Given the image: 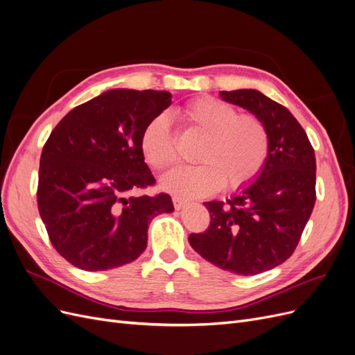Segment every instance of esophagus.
Listing matches in <instances>:
<instances>
[{
    "mask_svg": "<svg viewBox=\"0 0 355 355\" xmlns=\"http://www.w3.org/2000/svg\"><path fill=\"white\" fill-rule=\"evenodd\" d=\"M171 200H173V206H175V209H176V210H180V209L184 207L185 204H187V200H185V198L178 197V196H175V197L171 198Z\"/></svg>",
    "mask_w": 355,
    "mask_h": 355,
    "instance_id": "esophagus-1",
    "label": "esophagus"
}]
</instances>
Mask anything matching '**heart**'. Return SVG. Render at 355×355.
Here are the masks:
<instances>
[{
	"instance_id": "heart-1",
	"label": "heart",
	"mask_w": 355,
	"mask_h": 355,
	"mask_svg": "<svg viewBox=\"0 0 355 355\" xmlns=\"http://www.w3.org/2000/svg\"><path fill=\"white\" fill-rule=\"evenodd\" d=\"M192 132L202 136L197 161L201 164L171 170L161 187L168 192L204 197L220 189H240L259 175L270 154V135L252 114H239L234 106L213 98L189 102L179 112ZM141 153L146 164L164 170L178 161V149L168 120L158 115L141 136Z\"/></svg>"
}]
</instances>
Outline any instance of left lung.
Returning a JSON list of instances; mask_svg holds the SVG:
<instances>
[{
  "label": "left lung",
  "instance_id": "left-lung-1",
  "mask_svg": "<svg viewBox=\"0 0 355 355\" xmlns=\"http://www.w3.org/2000/svg\"><path fill=\"white\" fill-rule=\"evenodd\" d=\"M219 94L265 124L270 154L256 179L230 200L204 202L210 227L188 240L222 270L256 275L283 263L296 249L315 204V154L286 106L253 89Z\"/></svg>",
  "mask_w": 355,
  "mask_h": 355
}]
</instances>
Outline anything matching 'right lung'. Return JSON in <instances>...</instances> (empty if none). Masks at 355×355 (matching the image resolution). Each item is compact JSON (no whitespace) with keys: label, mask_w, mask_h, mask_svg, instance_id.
Instances as JSON below:
<instances>
[{"label":"right lung","mask_w":355,"mask_h":355,"mask_svg":"<svg viewBox=\"0 0 355 355\" xmlns=\"http://www.w3.org/2000/svg\"><path fill=\"white\" fill-rule=\"evenodd\" d=\"M170 103L168 92L108 90L68 112L47 139L38 210L53 247L73 266L133 262L146 249L148 225L175 210L168 194L133 196L155 184L141 136Z\"/></svg>","instance_id":"right-lung-1"}]
</instances>
